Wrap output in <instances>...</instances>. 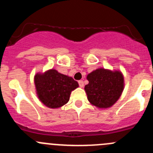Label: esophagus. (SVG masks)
Segmentation results:
<instances>
[{
  "label": "esophagus",
  "mask_w": 153,
  "mask_h": 153,
  "mask_svg": "<svg viewBox=\"0 0 153 153\" xmlns=\"http://www.w3.org/2000/svg\"><path fill=\"white\" fill-rule=\"evenodd\" d=\"M78 84H79V86H80V87H83V86H84V81H78Z\"/></svg>",
  "instance_id": "esophagus-1"
}]
</instances>
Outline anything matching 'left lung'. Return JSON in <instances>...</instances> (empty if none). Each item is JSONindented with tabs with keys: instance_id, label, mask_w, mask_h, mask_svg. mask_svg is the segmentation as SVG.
<instances>
[{
	"instance_id": "8db88e82",
	"label": "left lung",
	"mask_w": 153,
	"mask_h": 153,
	"mask_svg": "<svg viewBox=\"0 0 153 153\" xmlns=\"http://www.w3.org/2000/svg\"><path fill=\"white\" fill-rule=\"evenodd\" d=\"M86 79L89 84L84 89L88 101L101 109L109 108L115 104L124 90V76L118 70L99 68L88 74Z\"/></svg>"
}]
</instances>
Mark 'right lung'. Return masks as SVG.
I'll list each match as a JSON object with an SVG mask.
<instances>
[{"label":"right lung","instance_id":"right-lung-1","mask_svg":"<svg viewBox=\"0 0 153 153\" xmlns=\"http://www.w3.org/2000/svg\"><path fill=\"white\" fill-rule=\"evenodd\" d=\"M34 81L40 101L52 109L67 104L71 92L78 87V82L72 77L59 73L54 69H49L44 73H37Z\"/></svg>","mask_w":153,"mask_h":153}]
</instances>
